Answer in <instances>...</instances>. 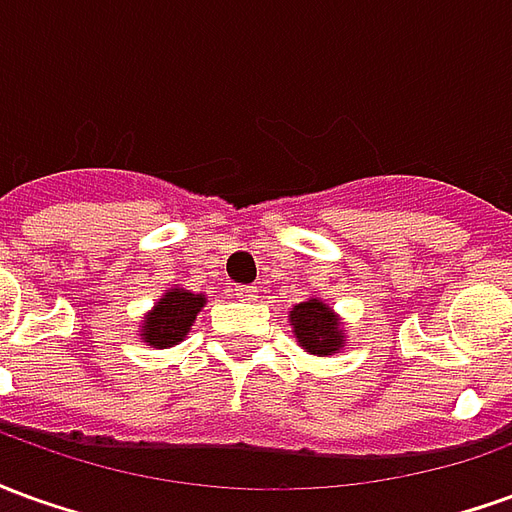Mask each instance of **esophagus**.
<instances>
[{"label": "esophagus", "mask_w": 512, "mask_h": 512, "mask_svg": "<svg viewBox=\"0 0 512 512\" xmlns=\"http://www.w3.org/2000/svg\"><path fill=\"white\" fill-rule=\"evenodd\" d=\"M230 293H233L235 299H241V301H255L257 299L255 285H233V288H230Z\"/></svg>", "instance_id": "esophagus-1"}]
</instances>
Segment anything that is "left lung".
<instances>
[{
    "label": "left lung",
    "instance_id": "obj_1",
    "mask_svg": "<svg viewBox=\"0 0 512 512\" xmlns=\"http://www.w3.org/2000/svg\"><path fill=\"white\" fill-rule=\"evenodd\" d=\"M290 323L296 329L299 343L310 354H334L343 345L340 321L334 318V312L323 301H301L299 307H293V312H290Z\"/></svg>",
    "mask_w": 512,
    "mask_h": 512
}]
</instances>
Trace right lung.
<instances>
[{
  "label": "right lung",
  "mask_w": 512,
  "mask_h": 512,
  "mask_svg": "<svg viewBox=\"0 0 512 512\" xmlns=\"http://www.w3.org/2000/svg\"><path fill=\"white\" fill-rule=\"evenodd\" d=\"M205 304L202 296L186 293V290H169L164 299L158 301L156 310L147 315L145 321V343L158 345V348H167L183 340V334L189 332V326L197 318V312Z\"/></svg>",
  "instance_id": "obj_1"
}]
</instances>
